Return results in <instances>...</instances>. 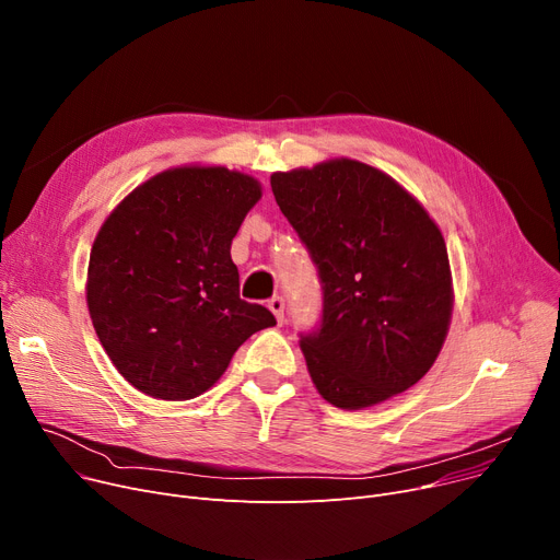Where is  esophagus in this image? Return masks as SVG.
<instances>
[{
    "mask_svg": "<svg viewBox=\"0 0 560 560\" xmlns=\"http://www.w3.org/2000/svg\"><path fill=\"white\" fill-rule=\"evenodd\" d=\"M268 306H270V311L275 313V317H277V322H283V308H285V302H283V298H272L270 302H268Z\"/></svg>",
    "mask_w": 560,
    "mask_h": 560,
    "instance_id": "34e87169",
    "label": "esophagus"
}]
</instances>
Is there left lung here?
<instances>
[{
	"instance_id": "8db88e82",
	"label": "left lung",
	"mask_w": 560,
	"mask_h": 560,
	"mask_svg": "<svg viewBox=\"0 0 560 560\" xmlns=\"http://www.w3.org/2000/svg\"><path fill=\"white\" fill-rule=\"evenodd\" d=\"M270 184L322 283V322L300 340L317 393L359 410L416 386L454 306L445 238L424 206L351 159L275 172Z\"/></svg>"
}]
</instances>
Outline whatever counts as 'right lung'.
<instances>
[{
	"label": "right lung",
	"instance_id": "obj_1",
	"mask_svg": "<svg viewBox=\"0 0 560 560\" xmlns=\"http://www.w3.org/2000/svg\"><path fill=\"white\" fill-rule=\"evenodd\" d=\"M260 199L249 174L172 167L129 192L102 224L85 300L108 359L133 388L184 401L209 390L275 315L241 300L231 241Z\"/></svg>",
	"mask_w": 560,
	"mask_h": 560
}]
</instances>
